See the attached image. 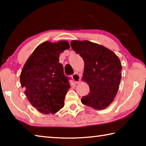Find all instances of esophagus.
<instances>
[{
  "label": "esophagus",
  "mask_w": 146,
  "mask_h": 146,
  "mask_svg": "<svg viewBox=\"0 0 146 146\" xmlns=\"http://www.w3.org/2000/svg\"><path fill=\"white\" fill-rule=\"evenodd\" d=\"M72 78L73 80V82H75V84H78L80 82V76H79L78 74L74 73L73 75H72Z\"/></svg>",
  "instance_id": "34e87169"
}]
</instances>
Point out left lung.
I'll return each mask as SVG.
<instances>
[{
  "label": "left lung",
  "mask_w": 146,
  "mask_h": 146,
  "mask_svg": "<svg viewBox=\"0 0 146 146\" xmlns=\"http://www.w3.org/2000/svg\"><path fill=\"white\" fill-rule=\"evenodd\" d=\"M71 46L84 61L83 80L90 86V93L81 102L98 110L107 108L119 88L122 76L120 59L104 46L88 40H73Z\"/></svg>",
  "instance_id": "8db88e82"
}]
</instances>
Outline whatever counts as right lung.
Masks as SVG:
<instances>
[{"label":"right lung","instance_id":"right-lung-1","mask_svg":"<svg viewBox=\"0 0 146 146\" xmlns=\"http://www.w3.org/2000/svg\"><path fill=\"white\" fill-rule=\"evenodd\" d=\"M70 48L67 41L44 42L35 49L21 73V86L29 102L44 114H53L64 106L70 78L64 75L59 56Z\"/></svg>","mask_w":146,"mask_h":146}]
</instances>
